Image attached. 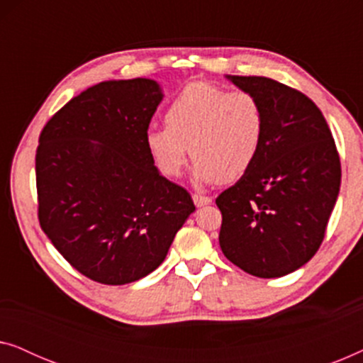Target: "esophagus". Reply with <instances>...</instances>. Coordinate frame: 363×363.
<instances>
[{"label":"esophagus","mask_w":363,"mask_h":363,"mask_svg":"<svg viewBox=\"0 0 363 363\" xmlns=\"http://www.w3.org/2000/svg\"><path fill=\"white\" fill-rule=\"evenodd\" d=\"M193 203H195V205H196L198 208H200V206L210 205L211 198L206 196V195H198V193H195V195H193Z\"/></svg>","instance_id":"34e87169"}]
</instances>
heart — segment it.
Masks as SVG:
<instances>
[{
	"instance_id": "1",
	"label": "heart",
	"mask_w": 363,
	"mask_h": 363,
	"mask_svg": "<svg viewBox=\"0 0 363 363\" xmlns=\"http://www.w3.org/2000/svg\"><path fill=\"white\" fill-rule=\"evenodd\" d=\"M264 127V112L252 94L190 82L168 104L165 127H152L145 143L163 175H180L191 155L198 183H228L255 163Z\"/></svg>"
}]
</instances>
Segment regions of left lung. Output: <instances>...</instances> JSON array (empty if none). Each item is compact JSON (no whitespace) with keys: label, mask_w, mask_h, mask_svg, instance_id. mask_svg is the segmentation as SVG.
Here are the masks:
<instances>
[{"label":"left lung","mask_w":363,"mask_h":363,"mask_svg":"<svg viewBox=\"0 0 363 363\" xmlns=\"http://www.w3.org/2000/svg\"><path fill=\"white\" fill-rule=\"evenodd\" d=\"M259 101L264 138L255 163L216 198L220 246L256 277H281L319 250L340 190V160L319 107L274 79L226 76Z\"/></svg>","instance_id":"obj_1"}]
</instances>
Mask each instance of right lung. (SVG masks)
Listing matches in <instances>:
<instances>
[{"label":"right lung","mask_w":363,"mask_h":363,"mask_svg":"<svg viewBox=\"0 0 363 363\" xmlns=\"http://www.w3.org/2000/svg\"><path fill=\"white\" fill-rule=\"evenodd\" d=\"M162 99L153 79L101 82L54 113L39 137V225L69 264L101 284L155 271L195 211L147 148Z\"/></svg>","instance_id":"right-lung-1"}]
</instances>
